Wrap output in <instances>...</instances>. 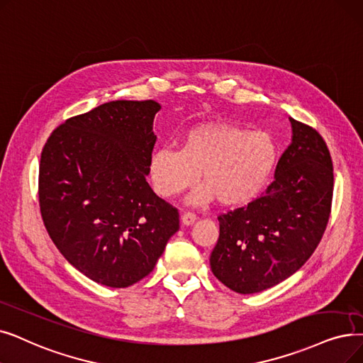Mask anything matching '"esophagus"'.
<instances>
[{"label": "esophagus", "instance_id": "1", "mask_svg": "<svg viewBox=\"0 0 363 363\" xmlns=\"http://www.w3.org/2000/svg\"><path fill=\"white\" fill-rule=\"evenodd\" d=\"M181 219H182V224H184V225H191V224L196 223L197 216H196L193 212H185V213H182Z\"/></svg>", "mask_w": 363, "mask_h": 363}]
</instances>
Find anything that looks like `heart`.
Segmentation results:
<instances>
[{
  "instance_id": "1",
  "label": "heart",
  "mask_w": 363,
  "mask_h": 363,
  "mask_svg": "<svg viewBox=\"0 0 363 363\" xmlns=\"http://www.w3.org/2000/svg\"><path fill=\"white\" fill-rule=\"evenodd\" d=\"M277 162L279 145L270 133L224 121L188 130L179 150H155L148 169L154 190L163 199L186 191L200 173L203 185L191 194L193 204L216 197L224 206H242L262 193Z\"/></svg>"
}]
</instances>
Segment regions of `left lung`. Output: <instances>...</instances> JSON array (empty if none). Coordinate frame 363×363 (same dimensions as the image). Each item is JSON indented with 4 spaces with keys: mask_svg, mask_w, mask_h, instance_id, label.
Returning a JSON list of instances; mask_svg holds the SVG:
<instances>
[{
    "mask_svg": "<svg viewBox=\"0 0 363 363\" xmlns=\"http://www.w3.org/2000/svg\"><path fill=\"white\" fill-rule=\"evenodd\" d=\"M289 121L292 144L280 157L274 181L247 206L218 216L211 269L238 294L269 289L298 272L328 225L334 191L329 150L316 129Z\"/></svg>",
    "mask_w": 363,
    "mask_h": 363,
    "instance_id": "8db88e82",
    "label": "left lung"
}]
</instances>
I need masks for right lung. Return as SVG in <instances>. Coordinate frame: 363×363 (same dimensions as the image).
<instances>
[{"label":"right lung","instance_id":"1","mask_svg":"<svg viewBox=\"0 0 363 363\" xmlns=\"http://www.w3.org/2000/svg\"><path fill=\"white\" fill-rule=\"evenodd\" d=\"M155 101H113L74 116L41 152L44 225L78 272L109 288L148 276L179 230V213L145 177L155 145Z\"/></svg>","mask_w":363,"mask_h":363}]
</instances>
